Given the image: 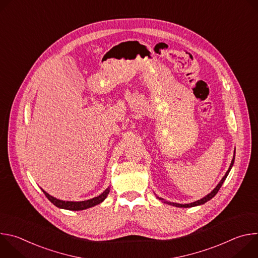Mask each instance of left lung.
I'll list each match as a JSON object with an SVG mask.
<instances>
[{
  "mask_svg": "<svg viewBox=\"0 0 258 258\" xmlns=\"http://www.w3.org/2000/svg\"><path fill=\"white\" fill-rule=\"evenodd\" d=\"M234 161H235V156H234V158H233V160H232V162H231V165H230V167H229L228 171L226 172L225 176L222 178V180L219 181V183H218V185L214 188V190H213L211 193H209L207 196H205L204 198H202V199H200V200H198V201H195V202H193V203H189V204H177V203H171V202H165V203L170 204V205H173V206H176V207H193V206H197V205L204 204L205 202L209 201L210 199H212V198L217 194V192L219 191L220 187L223 186L224 181L226 180V178H227V176H228V174H229V172H230V170H231V168H232V166H233V164H234ZM161 200H162V199H161Z\"/></svg>",
  "mask_w": 258,
  "mask_h": 258,
  "instance_id": "left-lung-1",
  "label": "left lung"
}]
</instances>
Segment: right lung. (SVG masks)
<instances>
[{
	"mask_svg": "<svg viewBox=\"0 0 258 258\" xmlns=\"http://www.w3.org/2000/svg\"><path fill=\"white\" fill-rule=\"evenodd\" d=\"M44 194L46 195V197L57 207L59 208H63V209H67V210H75V211H78V210H84V209H87V208H90V207H93L95 205H98L100 204L101 202H103L105 200V198L107 197V195L109 194L110 192V188H107L101 195H99L98 197H95L93 199H90V200H86V201H80V202H72V201H62V200H59V199H56L54 197H52L51 195H49L47 192H45L43 190Z\"/></svg>",
	"mask_w": 258,
	"mask_h": 258,
	"instance_id": "right-lung-1",
	"label": "right lung"
}]
</instances>
